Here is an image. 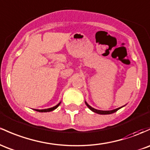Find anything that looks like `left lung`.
<instances>
[{
    "mask_svg": "<svg viewBox=\"0 0 150 150\" xmlns=\"http://www.w3.org/2000/svg\"><path fill=\"white\" fill-rule=\"evenodd\" d=\"M85 105H87V107H88V108L90 110H91V111H93V112H95V113H98V114H100V115H110V114H112V113H114V112H117L118 110H120V108H122L123 107L122 106V107H121V108H117V109H115V110H106V111H105V110H100L95 109V108H92V107L90 106V105H89L88 104V103H87L86 101H85Z\"/></svg>",
    "mask_w": 150,
    "mask_h": 150,
    "instance_id": "obj_1",
    "label": "left lung"
}]
</instances>
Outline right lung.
<instances>
[{
  "mask_svg": "<svg viewBox=\"0 0 150 150\" xmlns=\"http://www.w3.org/2000/svg\"><path fill=\"white\" fill-rule=\"evenodd\" d=\"M60 103H61V102H60L58 104H57V105H55V106L52 107V108H47V109H43V110H36V111H38V112H51V111H52V110L56 109L57 107L60 105Z\"/></svg>",
  "mask_w": 150,
  "mask_h": 150,
  "instance_id": "add662e5",
  "label": "right lung"
}]
</instances>
